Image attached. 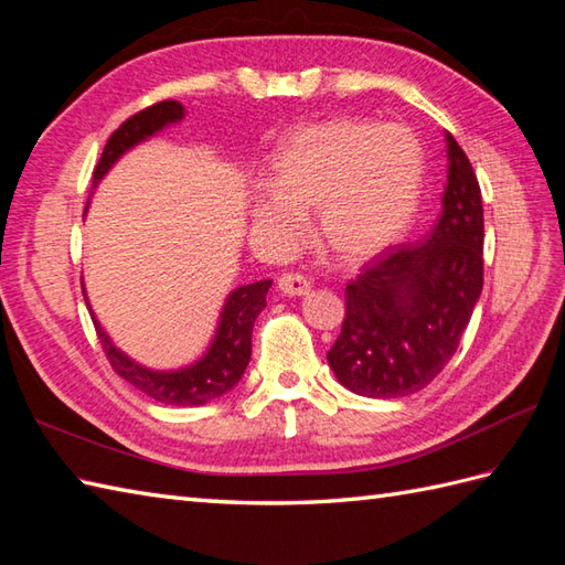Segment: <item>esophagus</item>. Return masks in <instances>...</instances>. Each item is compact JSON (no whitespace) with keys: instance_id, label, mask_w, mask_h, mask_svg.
Segmentation results:
<instances>
[{"instance_id":"esophagus-1","label":"esophagus","mask_w":565,"mask_h":565,"mask_svg":"<svg viewBox=\"0 0 565 565\" xmlns=\"http://www.w3.org/2000/svg\"><path fill=\"white\" fill-rule=\"evenodd\" d=\"M276 289L284 296H306L310 294V281L301 274H281L279 279H276Z\"/></svg>"}]
</instances>
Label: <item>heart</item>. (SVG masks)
I'll return each instance as SVG.
<instances>
[{"mask_svg": "<svg viewBox=\"0 0 565 565\" xmlns=\"http://www.w3.org/2000/svg\"><path fill=\"white\" fill-rule=\"evenodd\" d=\"M274 186L252 196V221L274 245L296 247L316 213L322 249L344 264L374 259L411 227L425 150L411 128L332 118L298 128L274 158Z\"/></svg>", "mask_w": 565, "mask_h": 565, "instance_id": "1", "label": "heart"}]
</instances>
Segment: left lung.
Wrapping results in <instances>:
<instances>
[{
    "mask_svg": "<svg viewBox=\"0 0 565 565\" xmlns=\"http://www.w3.org/2000/svg\"><path fill=\"white\" fill-rule=\"evenodd\" d=\"M441 215L423 245L388 249L347 286L330 369L366 398L417 393L449 364L483 291L481 186L451 134Z\"/></svg>",
    "mask_w": 565,
    "mask_h": 565,
    "instance_id": "8db88e82",
    "label": "left lung"
}]
</instances>
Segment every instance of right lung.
Listing matches in <instances>:
<instances>
[{
	"label": "right lung",
	"mask_w": 565,
	"mask_h": 565,
	"mask_svg": "<svg viewBox=\"0 0 565 565\" xmlns=\"http://www.w3.org/2000/svg\"><path fill=\"white\" fill-rule=\"evenodd\" d=\"M184 116L186 111L179 102H160L150 106V109L136 114L134 118H128L109 138V142H106L102 160L97 170H94V189L102 184V179L111 172V167L126 152L162 134L164 128L182 124ZM269 286L271 281L264 279L247 286H237L235 291L227 294L218 316V326H215L206 352L191 364L179 369H150L136 362L134 356H128L121 347L114 344L109 332L102 328V322L94 316L87 291H84V298H87L94 328H97L104 352L109 356L116 374L126 379L140 393H146L152 401L177 407H191L221 398V395L233 391L239 379H243L252 356V328H255L257 316L267 306Z\"/></svg>",
	"instance_id": "right-lung-1"
}]
</instances>
